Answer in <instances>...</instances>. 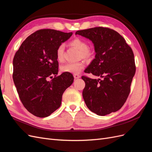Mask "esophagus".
Listing matches in <instances>:
<instances>
[{
	"mask_svg": "<svg viewBox=\"0 0 152 152\" xmlns=\"http://www.w3.org/2000/svg\"><path fill=\"white\" fill-rule=\"evenodd\" d=\"M74 77L75 79H77V78H79L80 77V76L79 75H78V74H74Z\"/></svg>",
	"mask_w": 152,
	"mask_h": 152,
	"instance_id": "obj_1",
	"label": "esophagus"
}]
</instances>
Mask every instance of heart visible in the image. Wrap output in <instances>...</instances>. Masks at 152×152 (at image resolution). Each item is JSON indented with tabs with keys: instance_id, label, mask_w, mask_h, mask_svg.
<instances>
[{
	"instance_id": "1",
	"label": "heart",
	"mask_w": 152,
	"mask_h": 152,
	"mask_svg": "<svg viewBox=\"0 0 152 152\" xmlns=\"http://www.w3.org/2000/svg\"><path fill=\"white\" fill-rule=\"evenodd\" d=\"M70 45L74 47L78 50H79L80 53V56L81 58L88 59L92 56V53L91 51L88 49V44L80 38H75L72 40L70 43ZM64 45H60L56 50V59L58 61L61 62L64 60ZM84 63L79 61L77 63H67L61 66L60 69L63 72L70 73V74H79L81 70L84 68Z\"/></svg>"
}]
</instances>
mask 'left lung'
I'll use <instances>...</instances> for the list:
<instances>
[{
  "label": "left lung",
  "instance_id": "8db88e82",
  "mask_svg": "<svg viewBox=\"0 0 152 152\" xmlns=\"http://www.w3.org/2000/svg\"><path fill=\"white\" fill-rule=\"evenodd\" d=\"M75 34L91 40L94 46L95 58L84 72L103 78L82 77L86 83L82 96L87 107L99 116L118 111L129 96L135 74L132 48L122 36L107 28L77 31Z\"/></svg>",
  "mask_w": 152,
  "mask_h": 152
}]
</instances>
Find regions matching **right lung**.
I'll return each instance as SVG.
<instances>
[{
	"label": "right lung",
	"instance_id": "add662e5",
	"mask_svg": "<svg viewBox=\"0 0 152 152\" xmlns=\"http://www.w3.org/2000/svg\"><path fill=\"white\" fill-rule=\"evenodd\" d=\"M72 34L50 29L37 31L23 41L14 55V85L25 108L36 116L48 117L58 109L63 94L74 82L70 73L56 76V50ZM52 75L55 77L48 81Z\"/></svg>",
	"mask_w": 152,
	"mask_h": 152
}]
</instances>
